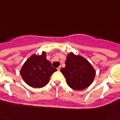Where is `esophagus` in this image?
Instances as JSON below:
<instances>
[{
	"instance_id": "34e87169",
	"label": "esophagus",
	"mask_w": 120,
	"mask_h": 120,
	"mask_svg": "<svg viewBox=\"0 0 120 120\" xmlns=\"http://www.w3.org/2000/svg\"><path fill=\"white\" fill-rule=\"evenodd\" d=\"M60 69H61V67H60V66H59V67H58V68H57L58 71H60Z\"/></svg>"
}]
</instances>
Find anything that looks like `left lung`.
Masks as SVG:
<instances>
[{"instance_id":"1","label":"left lung","mask_w":120,"mask_h":120,"mask_svg":"<svg viewBox=\"0 0 120 120\" xmlns=\"http://www.w3.org/2000/svg\"><path fill=\"white\" fill-rule=\"evenodd\" d=\"M60 71L65 77L67 84L75 90H82L89 87L95 76V69L85 58L69 52L66 57V67Z\"/></svg>"}]
</instances>
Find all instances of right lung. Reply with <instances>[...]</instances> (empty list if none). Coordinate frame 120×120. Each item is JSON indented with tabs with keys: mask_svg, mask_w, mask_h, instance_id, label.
Masks as SVG:
<instances>
[{
	"mask_svg": "<svg viewBox=\"0 0 120 120\" xmlns=\"http://www.w3.org/2000/svg\"><path fill=\"white\" fill-rule=\"evenodd\" d=\"M47 53L33 54L24 63L20 74L28 86L34 88H40L48 84L51 75L57 69L52 67L51 63L47 60Z\"/></svg>",
	"mask_w": 120,
	"mask_h": 120,
	"instance_id": "1",
	"label": "right lung"
}]
</instances>
